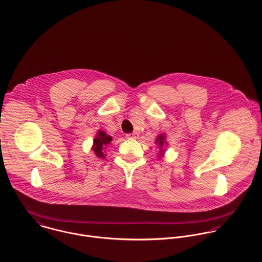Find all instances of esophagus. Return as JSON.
Masks as SVG:
<instances>
[{
  "label": "esophagus",
  "instance_id": "obj_1",
  "mask_svg": "<svg viewBox=\"0 0 262 262\" xmlns=\"http://www.w3.org/2000/svg\"><path fill=\"white\" fill-rule=\"evenodd\" d=\"M126 137H127V138H133V139H135V138H138V133H136V132L129 133V134H126Z\"/></svg>",
  "mask_w": 262,
  "mask_h": 262
}]
</instances>
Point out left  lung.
<instances>
[{
  "label": "left lung",
  "instance_id": "left-lung-1",
  "mask_svg": "<svg viewBox=\"0 0 262 262\" xmlns=\"http://www.w3.org/2000/svg\"><path fill=\"white\" fill-rule=\"evenodd\" d=\"M156 143L160 146V149L162 151V146L164 145V135H160L158 138H157V140H156Z\"/></svg>",
  "mask_w": 262,
  "mask_h": 262
}]
</instances>
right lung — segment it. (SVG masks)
Segmentation results:
<instances>
[{
    "label": "right lung",
    "instance_id": "right-lung-1",
    "mask_svg": "<svg viewBox=\"0 0 262 262\" xmlns=\"http://www.w3.org/2000/svg\"><path fill=\"white\" fill-rule=\"evenodd\" d=\"M112 141V137L109 136L108 134H106L103 131H99L97 137L94 139V152L96 153V155L100 158H104L105 155L103 153V149L106 145H108L110 142Z\"/></svg>",
    "mask_w": 262,
    "mask_h": 262
}]
</instances>
